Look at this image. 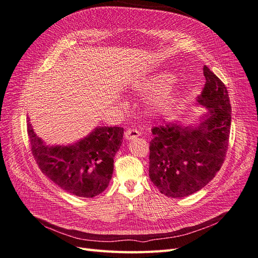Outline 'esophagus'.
Segmentation results:
<instances>
[{"label":"esophagus","instance_id":"34e87169","mask_svg":"<svg viewBox=\"0 0 258 258\" xmlns=\"http://www.w3.org/2000/svg\"><path fill=\"white\" fill-rule=\"evenodd\" d=\"M140 135H141V132L135 128H130L126 132H124V137H126L127 140H134V139L138 138Z\"/></svg>","mask_w":258,"mask_h":258}]
</instances>
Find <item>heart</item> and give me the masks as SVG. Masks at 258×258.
<instances>
[{"instance_id": "heart-1", "label": "heart", "mask_w": 258, "mask_h": 258, "mask_svg": "<svg viewBox=\"0 0 258 258\" xmlns=\"http://www.w3.org/2000/svg\"><path fill=\"white\" fill-rule=\"evenodd\" d=\"M172 79L169 75H157L140 80L132 86V89L139 95H145L155 91L151 99V108L155 112H163L168 110L174 101V93L169 84Z\"/></svg>"}]
</instances>
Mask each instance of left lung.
<instances>
[{"mask_svg":"<svg viewBox=\"0 0 258 258\" xmlns=\"http://www.w3.org/2000/svg\"><path fill=\"white\" fill-rule=\"evenodd\" d=\"M205 88L198 103L209 114L197 126L159 124L152 129L150 178L168 197L183 198L200 190L223 166L228 150L231 106L224 83L204 67Z\"/></svg>","mask_w":258,"mask_h":258,"instance_id":"obj_1","label":"left lung"}]
</instances>
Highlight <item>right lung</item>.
I'll list each match as a JSON object with an SVG mask.
<instances>
[{"mask_svg": "<svg viewBox=\"0 0 258 258\" xmlns=\"http://www.w3.org/2000/svg\"><path fill=\"white\" fill-rule=\"evenodd\" d=\"M31 152L42 172L62 189L77 197L92 198L110 183L114 157L122 142L123 128L97 127L82 141L69 146H47L28 120Z\"/></svg>", "mask_w": 258, "mask_h": 258, "instance_id": "add662e5", "label": "right lung"}]
</instances>
